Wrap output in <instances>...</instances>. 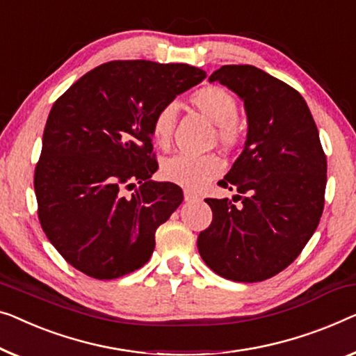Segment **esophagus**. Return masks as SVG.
Returning <instances> with one entry per match:
<instances>
[{
  "label": "esophagus",
  "mask_w": 356,
  "mask_h": 356,
  "mask_svg": "<svg viewBox=\"0 0 356 356\" xmlns=\"http://www.w3.org/2000/svg\"><path fill=\"white\" fill-rule=\"evenodd\" d=\"M184 200H186V202H194V200H199V195L193 193V191L184 189Z\"/></svg>",
  "instance_id": "esophagus-1"
}]
</instances>
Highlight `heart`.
<instances>
[{
	"label": "heart",
	"mask_w": 356,
	"mask_h": 356,
	"mask_svg": "<svg viewBox=\"0 0 356 356\" xmlns=\"http://www.w3.org/2000/svg\"><path fill=\"white\" fill-rule=\"evenodd\" d=\"M191 104L216 125V135L220 143L226 147L234 146L242 136V127L238 120V101L228 90L221 86H204L193 92L189 97ZM177 106L165 104L156 112L152 118L151 133L154 143L159 147H168L172 141L175 123H177ZM223 172V162L218 156H191V154H177L168 157L162 163V177L179 186L188 189H200L210 179Z\"/></svg>",
	"instance_id": "1"
}]
</instances>
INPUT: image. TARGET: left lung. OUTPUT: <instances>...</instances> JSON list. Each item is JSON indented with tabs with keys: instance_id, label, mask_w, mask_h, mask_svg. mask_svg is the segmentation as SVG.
I'll return each instance as SVG.
<instances>
[{
	"instance_id": "left-lung-1",
	"label": "left lung",
	"mask_w": 356,
	"mask_h": 356,
	"mask_svg": "<svg viewBox=\"0 0 356 356\" xmlns=\"http://www.w3.org/2000/svg\"><path fill=\"white\" fill-rule=\"evenodd\" d=\"M244 101L247 140L221 186L233 200L205 199L213 220L197 249L210 270L236 282L273 277L300 255L318 228L326 156L307 102L254 65H223L209 76Z\"/></svg>"
}]
</instances>
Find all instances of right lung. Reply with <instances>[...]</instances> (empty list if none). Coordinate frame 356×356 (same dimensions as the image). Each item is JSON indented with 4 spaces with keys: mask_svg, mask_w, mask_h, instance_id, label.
Segmentation results:
<instances>
[{
    "mask_svg": "<svg viewBox=\"0 0 356 356\" xmlns=\"http://www.w3.org/2000/svg\"><path fill=\"white\" fill-rule=\"evenodd\" d=\"M205 76L188 64L112 60L54 102L33 186L46 238L79 271L115 280L151 259L157 228L183 202L181 188L151 179L152 118Z\"/></svg>",
    "mask_w": 356,
    "mask_h": 356,
    "instance_id": "add662e5",
    "label": "right lung"
}]
</instances>
